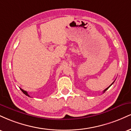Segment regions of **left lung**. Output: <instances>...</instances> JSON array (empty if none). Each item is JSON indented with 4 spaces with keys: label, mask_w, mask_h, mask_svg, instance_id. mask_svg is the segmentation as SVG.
I'll return each instance as SVG.
<instances>
[{
    "label": "left lung",
    "mask_w": 131,
    "mask_h": 131,
    "mask_svg": "<svg viewBox=\"0 0 131 131\" xmlns=\"http://www.w3.org/2000/svg\"><path fill=\"white\" fill-rule=\"evenodd\" d=\"M113 83H114V82H113V83L112 84H111L110 85V86H109V87H108V88H106V89H105L104 90V91H103V93H104V92H105V91H106V90H107V89H108V88H110V86H111V85H112V84H113Z\"/></svg>",
    "instance_id": "1"
}]
</instances>
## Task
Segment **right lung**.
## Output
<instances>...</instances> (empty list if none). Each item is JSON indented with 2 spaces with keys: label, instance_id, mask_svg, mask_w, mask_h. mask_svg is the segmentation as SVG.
<instances>
[{
  "label": "right lung",
  "instance_id": "add662e5",
  "mask_svg": "<svg viewBox=\"0 0 131 131\" xmlns=\"http://www.w3.org/2000/svg\"><path fill=\"white\" fill-rule=\"evenodd\" d=\"M21 91L23 92L24 93V94H25V95H27V96H28V97H30V96L29 95V94H28V92H27L26 91H24V90H23V89H21Z\"/></svg>",
  "mask_w": 131,
  "mask_h": 131
}]
</instances>
